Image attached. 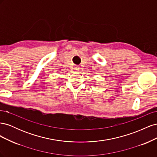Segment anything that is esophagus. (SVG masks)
Returning a JSON list of instances; mask_svg holds the SVG:
<instances>
[{
  "mask_svg": "<svg viewBox=\"0 0 157 157\" xmlns=\"http://www.w3.org/2000/svg\"><path fill=\"white\" fill-rule=\"evenodd\" d=\"M79 67H75V70H78Z\"/></svg>",
  "mask_w": 157,
  "mask_h": 157,
  "instance_id": "34e87169",
  "label": "esophagus"
}]
</instances>
